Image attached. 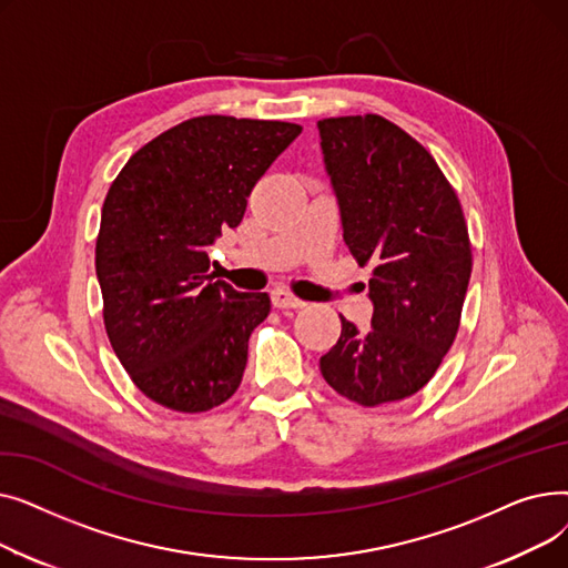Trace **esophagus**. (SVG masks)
Here are the masks:
<instances>
[{
	"label": "esophagus",
	"instance_id": "34e87169",
	"mask_svg": "<svg viewBox=\"0 0 568 568\" xmlns=\"http://www.w3.org/2000/svg\"><path fill=\"white\" fill-rule=\"evenodd\" d=\"M272 304L276 308H304L306 302H302L300 296H294L290 290L285 287H276L272 290Z\"/></svg>",
	"mask_w": 568,
	"mask_h": 568
}]
</instances>
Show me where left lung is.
<instances>
[{"instance_id": "left-lung-1", "label": "left lung", "mask_w": 568, "mask_h": 568, "mask_svg": "<svg viewBox=\"0 0 568 568\" xmlns=\"http://www.w3.org/2000/svg\"><path fill=\"white\" fill-rule=\"evenodd\" d=\"M317 129L345 244L373 266V329L341 315L320 371L352 403H396L424 389L456 341L471 274L463 206L426 146L389 119L332 116Z\"/></svg>"}]
</instances>
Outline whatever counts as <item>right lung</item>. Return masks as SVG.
Returning a JSON list of instances; mask_svg holds the SVG:
<instances>
[{
    "label": "right lung",
    "mask_w": 568,
    "mask_h": 568,
    "mask_svg": "<svg viewBox=\"0 0 568 568\" xmlns=\"http://www.w3.org/2000/svg\"><path fill=\"white\" fill-rule=\"evenodd\" d=\"M300 124L193 116L146 142L112 182L97 239L110 345L138 389L174 412H206L242 384L266 292L209 272V246Z\"/></svg>",
    "instance_id": "right-lung-1"
}]
</instances>
